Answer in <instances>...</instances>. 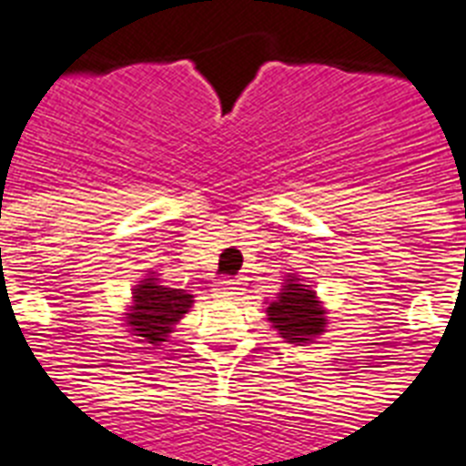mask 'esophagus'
<instances>
[{"instance_id": "obj_1", "label": "esophagus", "mask_w": 466, "mask_h": 466, "mask_svg": "<svg viewBox=\"0 0 466 466\" xmlns=\"http://www.w3.org/2000/svg\"><path fill=\"white\" fill-rule=\"evenodd\" d=\"M237 289H239V287H237L234 279H222V282H218V285L213 287V294L218 299H232L234 294H237Z\"/></svg>"}]
</instances>
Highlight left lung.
Here are the masks:
<instances>
[{
    "instance_id": "left-lung-1",
    "label": "left lung",
    "mask_w": 466,
    "mask_h": 466,
    "mask_svg": "<svg viewBox=\"0 0 466 466\" xmlns=\"http://www.w3.org/2000/svg\"><path fill=\"white\" fill-rule=\"evenodd\" d=\"M268 320L289 344H309L325 332V309L311 287L297 275H287L282 292L266 309Z\"/></svg>"
}]
</instances>
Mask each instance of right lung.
Instances as JSON below:
<instances>
[{"label": "right lung", "instance_id": "right-lung-1", "mask_svg": "<svg viewBox=\"0 0 466 466\" xmlns=\"http://www.w3.org/2000/svg\"><path fill=\"white\" fill-rule=\"evenodd\" d=\"M131 294H134L131 309L124 313L128 332L141 338L138 342H147L153 347L167 342L174 325L184 319V313H188L194 304V294L160 285L155 275L141 279V285H136Z\"/></svg>", "mask_w": 466, "mask_h": 466}]
</instances>
